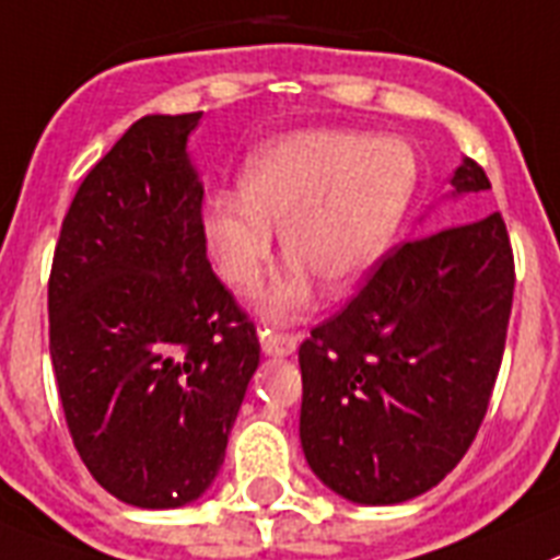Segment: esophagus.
<instances>
[{
    "label": "esophagus",
    "mask_w": 560,
    "mask_h": 560,
    "mask_svg": "<svg viewBox=\"0 0 560 560\" xmlns=\"http://www.w3.org/2000/svg\"><path fill=\"white\" fill-rule=\"evenodd\" d=\"M259 340L265 354H276V358H287L299 347V338L293 332H279V329H259Z\"/></svg>",
    "instance_id": "34e87169"
}]
</instances>
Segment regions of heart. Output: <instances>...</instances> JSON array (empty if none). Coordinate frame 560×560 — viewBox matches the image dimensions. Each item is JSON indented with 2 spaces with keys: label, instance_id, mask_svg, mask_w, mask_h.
<instances>
[{
  "label": "heart",
  "instance_id": "b5f03b06",
  "mask_svg": "<svg viewBox=\"0 0 560 560\" xmlns=\"http://www.w3.org/2000/svg\"><path fill=\"white\" fill-rule=\"evenodd\" d=\"M417 183L411 145L397 138L315 129L261 145L240 174V194L206 206V242L233 293H253L273 265V228L293 267L267 299L290 318L313 299V279L340 293L392 240Z\"/></svg>",
  "mask_w": 560,
  "mask_h": 560
}]
</instances>
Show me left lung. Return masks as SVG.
I'll return each instance as SVG.
<instances>
[{
	"mask_svg": "<svg viewBox=\"0 0 560 560\" xmlns=\"http://www.w3.org/2000/svg\"><path fill=\"white\" fill-rule=\"evenodd\" d=\"M454 194L490 188L465 158ZM502 213L386 253L347 307L301 343V448L349 502L397 504L440 485L488 415L513 307Z\"/></svg>",
	"mask_w": 560,
	"mask_h": 560,
	"instance_id": "left-lung-1",
	"label": "left lung"
}]
</instances>
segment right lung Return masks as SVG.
Returning a JSON list of instances; mask_svg holds the SVG:
<instances>
[{
	"label": "right lung",
	"mask_w": 560,
	"mask_h": 560,
	"mask_svg": "<svg viewBox=\"0 0 560 560\" xmlns=\"http://www.w3.org/2000/svg\"><path fill=\"white\" fill-rule=\"evenodd\" d=\"M199 118L145 115L92 165L47 284L72 445L101 488L149 510L206 493L259 366L250 315L206 256L186 154Z\"/></svg>",
	"instance_id": "1"
}]
</instances>
